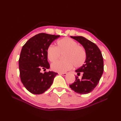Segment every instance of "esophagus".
I'll return each mask as SVG.
<instances>
[{
	"mask_svg": "<svg viewBox=\"0 0 121 121\" xmlns=\"http://www.w3.org/2000/svg\"><path fill=\"white\" fill-rule=\"evenodd\" d=\"M59 74H60V75H62L63 76H65L66 75V74H67V73H59Z\"/></svg>",
	"mask_w": 121,
	"mask_h": 121,
	"instance_id": "34e87169",
	"label": "esophagus"
}]
</instances>
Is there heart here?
Segmentation results:
<instances>
[{"label": "heart", "instance_id": "heart-1", "mask_svg": "<svg viewBox=\"0 0 121 121\" xmlns=\"http://www.w3.org/2000/svg\"><path fill=\"white\" fill-rule=\"evenodd\" d=\"M65 60L58 61L51 65V69L57 72H65L73 68L82 67L86 62L87 52L83 46H79L75 40L69 37H64L56 42V47L48 46L47 56L48 60L53 62L63 55Z\"/></svg>", "mask_w": 121, "mask_h": 121}]
</instances>
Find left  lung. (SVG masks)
<instances>
[{
	"instance_id": "obj_1",
	"label": "left lung",
	"mask_w": 121,
	"mask_h": 121,
	"mask_svg": "<svg viewBox=\"0 0 121 121\" xmlns=\"http://www.w3.org/2000/svg\"><path fill=\"white\" fill-rule=\"evenodd\" d=\"M83 45L87 52L85 63L75 71L78 75L83 74L79 79L75 76V81L70 85V88L76 93L81 95L91 92L99 83L103 74L104 60L102 53L98 46L82 36H71Z\"/></svg>"
}]
</instances>
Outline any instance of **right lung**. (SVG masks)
<instances>
[{"label": "right lung", "mask_w": 121, "mask_h": 121, "mask_svg": "<svg viewBox=\"0 0 121 121\" xmlns=\"http://www.w3.org/2000/svg\"><path fill=\"white\" fill-rule=\"evenodd\" d=\"M60 37L39 33L30 38L23 46L19 60L20 76L24 86L32 94L39 95L50 88L58 73L52 71L41 73L49 69L47 50L54 40Z\"/></svg>", "instance_id": "add662e5"}]
</instances>
